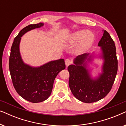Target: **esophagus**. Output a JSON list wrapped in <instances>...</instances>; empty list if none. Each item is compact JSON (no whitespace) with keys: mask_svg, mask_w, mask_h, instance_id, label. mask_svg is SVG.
<instances>
[{"mask_svg":"<svg viewBox=\"0 0 126 126\" xmlns=\"http://www.w3.org/2000/svg\"><path fill=\"white\" fill-rule=\"evenodd\" d=\"M72 63V61L71 60L69 59V58H68V59L65 60V65H66V66H68L69 65L71 64V63Z\"/></svg>","mask_w":126,"mask_h":126,"instance_id":"esophagus-1","label":"esophagus"}]
</instances>
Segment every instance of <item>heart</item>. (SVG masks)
Masks as SVG:
<instances>
[{"label": "heart", "instance_id": "heart-1", "mask_svg": "<svg viewBox=\"0 0 126 126\" xmlns=\"http://www.w3.org/2000/svg\"><path fill=\"white\" fill-rule=\"evenodd\" d=\"M94 41V35L89 31L80 30L76 32L69 39L68 45H73L80 41L78 46V51H84L88 49L92 45Z\"/></svg>", "mask_w": 126, "mask_h": 126}]
</instances>
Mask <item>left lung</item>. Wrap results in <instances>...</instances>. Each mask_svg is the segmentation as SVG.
<instances>
[{
  "instance_id": "left-lung-1",
  "label": "left lung",
  "mask_w": 126,
  "mask_h": 126,
  "mask_svg": "<svg viewBox=\"0 0 126 126\" xmlns=\"http://www.w3.org/2000/svg\"><path fill=\"white\" fill-rule=\"evenodd\" d=\"M98 46H101L103 58V73L99 78L93 80L86 69L85 60L89 54L78 56L74 60L75 65L68 67L69 72V85L74 96L82 102H96L107 95L112 87L118 72V59L114 41L106 30Z\"/></svg>"
}]
</instances>
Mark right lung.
Segmentation results:
<instances>
[{
  "mask_svg": "<svg viewBox=\"0 0 126 126\" xmlns=\"http://www.w3.org/2000/svg\"><path fill=\"white\" fill-rule=\"evenodd\" d=\"M44 23L29 25L22 29L14 38L9 58V69L14 87L24 99L37 103L44 101L50 95L53 83L60 72L65 69L63 59L50 61L38 68H32L22 61L19 52L21 37Z\"/></svg>",
  "mask_w": 126,
  "mask_h": 126,
  "instance_id": "1",
  "label": "right lung"
}]
</instances>
